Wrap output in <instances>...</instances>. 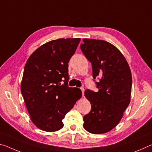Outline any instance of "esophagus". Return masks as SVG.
Returning a JSON list of instances; mask_svg holds the SVG:
<instances>
[{"mask_svg": "<svg viewBox=\"0 0 152 152\" xmlns=\"http://www.w3.org/2000/svg\"><path fill=\"white\" fill-rule=\"evenodd\" d=\"M80 89H81V91H82V96H84V88H83V87H81L80 88Z\"/></svg>", "mask_w": 152, "mask_h": 152, "instance_id": "1", "label": "esophagus"}]
</instances>
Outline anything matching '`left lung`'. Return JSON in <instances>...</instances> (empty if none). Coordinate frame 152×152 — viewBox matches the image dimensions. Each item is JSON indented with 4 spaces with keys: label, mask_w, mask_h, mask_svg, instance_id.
Returning a JSON list of instances; mask_svg holds the SVG:
<instances>
[{
    "label": "left lung",
    "mask_w": 152,
    "mask_h": 152,
    "mask_svg": "<svg viewBox=\"0 0 152 152\" xmlns=\"http://www.w3.org/2000/svg\"><path fill=\"white\" fill-rule=\"evenodd\" d=\"M80 50L92 64V77L98 92L86 89L84 95L91 110L84 115V128L102 134L117 126L130 102L132 73L123 55L111 43L103 40L84 39Z\"/></svg>",
    "instance_id": "8db88e82"
}]
</instances>
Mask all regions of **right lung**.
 <instances>
[{
    "label": "right lung",
    "mask_w": 152,
    "mask_h": 152,
    "mask_svg": "<svg viewBox=\"0 0 152 152\" xmlns=\"http://www.w3.org/2000/svg\"><path fill=\"white\" fill-rule=\"evenodd\" d=\"M80 41L67 38L46 43L25 66L20 91L31 120L45 132L61 129L66 113L82 96L80 89L68 85V62Z\"/></svg>",
    "instance_id": "obj_1"
}]
</instances>
